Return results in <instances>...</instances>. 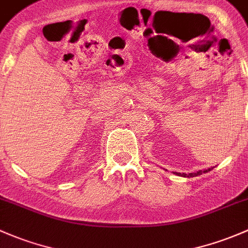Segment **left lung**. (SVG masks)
<instances>
[{
  "label": "left lung",
  "instance_id": "8db88e82",
  "mask_svg": "<svg viewBox=\"0 0 248 248\" xmlns=\"http://www.w3.org/2000/svg\"><path fill=\"white\" fill-rule=\"evenodd\" d=\"M213 169L214 168H209V169H205V170H200L197 172H192V173H189V174L181 173V172H174V173H176L177 176H182V177H196V176H200V174H202V173H205V172H208V171H212Z\"/></svg>",
  "mask_w": 248,
  "mask_h": 248
}]
</instances>
